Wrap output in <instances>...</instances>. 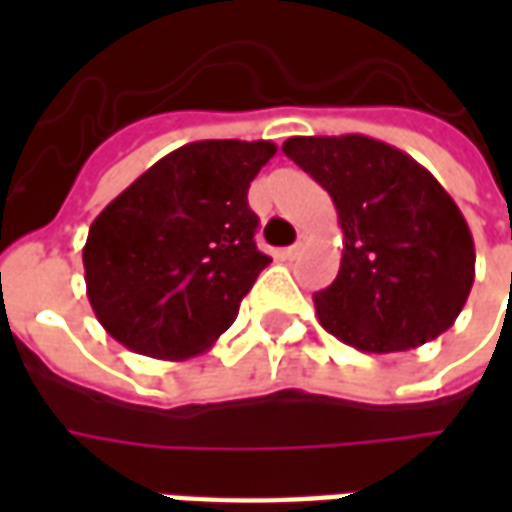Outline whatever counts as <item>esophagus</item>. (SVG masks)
<instances>
[{"label":"esophagus","mask_w":512,"mask_h":512,"mask_svg":"<svg viewBox=\"0 0 512 512\" xmlns=\"http://www.w3.org/2000/svg\"><path fill=\"white\" fill-rule=\"evenodd\" d=\"M304 246H307V241H304V238H299L296 244L285 249V257H288V260H296V257H299L301 252H304Z\"/></svg>","instance_id":"1"}]
</instances>
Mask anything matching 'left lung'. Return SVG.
I'll use <instances>...</instances> for the list:
<instances>
[{
    "mask_svg": "<svg viewBox=\"0 0 512 512\" xmlns=\"http://www.w3.org/2000/svg\"><path fill=\"white\" fill-rule=\"evenodd\" d=\"M282 153L329 191L343 227L337 279L315 293L323 329L365 354L447 332L472 290L474 241L439 180L362 134L290 136Z\"/></svg>",
    "mask_w": 512,
    "mask_h": 512,
    "instance_id": "8db88e82",
    "label": "left lung"
}]
</instances>
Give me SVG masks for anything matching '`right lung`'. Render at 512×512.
Here are the masks:
<instances>
[{"instance_id":"obj_1","label":"right lung","mask_w":512,"mask_h":512,"mask_svg":"<svg viewBox=\"0 0 512 512\" xmlns=\"http://www.w3.org/2000/svg\"><path fill=\"white\" fill-rule=\"evenodd\" d=\"M274 142L202 139L158 158L90 224L84 282L117 343L189 359L230 329L271 263L255 244L249 183Z\"/></svg>"}]
</instances>
